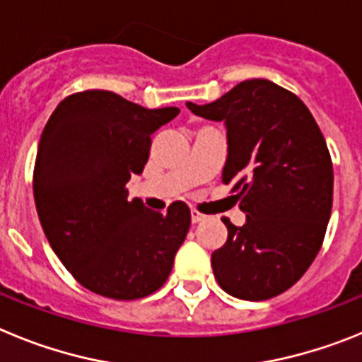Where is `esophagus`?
<instances>
[{
	"instance_id": "obj_1",
	"label": "esophagus",
	"mask_w": 362,
	"mask_h": 362,
	"mask_svg": "<svg viewBox=\"0 0 362 362\" xmlns=\"http://www.w3.org/2000/svg\"><path fill=\"white\" fill-rule=\"evenodd\" d=\"M190 216H192V223H201V221L206 219V216H204V214H201L199 210H196V209H192Z\"/></svg>"
}]
</instances>
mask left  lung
<instances>
[{
	"label": "left lung",
	"instance_id": "1",
	"mask_svg": "<svg viewBox=\"0 0 362 362\" xmlns=\"http://www.w3.org/2000/svg\"><path fill=\"white\" fill-rule=\"evenodd\" d=\"M194 114L225 121L223 183L238 192L246 223L232 225L212 254L217 283L245 300H267L305 276L325 241L334 201V166L319 124L293 92L248 79Z\"/></svg>",
	"mask_w": 362,
	"mask_h": 362
}]
</instances>
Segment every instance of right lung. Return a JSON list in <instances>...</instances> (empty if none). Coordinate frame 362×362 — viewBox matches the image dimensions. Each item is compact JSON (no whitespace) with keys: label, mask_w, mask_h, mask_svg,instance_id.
Segmentation results:
<instances>
[{"label":"right lung","mask_w":362,"mask_h":362,"mask_svg":"<svg viewBox=\"0 0 362 362\" xmlns=\"http://www.w3.org/2000/svg\"><path fill=\"white\" fill-rule=\"evenodd\" d=\"M179 108H150L116 92L83 90L57 105L34 165V199L52 250L81 286L116 300L143 299L165 284L190 228V209L165 214L129 201L150 136Z\"/></svg>","instance_id":"add662e5"}]
</instances>
